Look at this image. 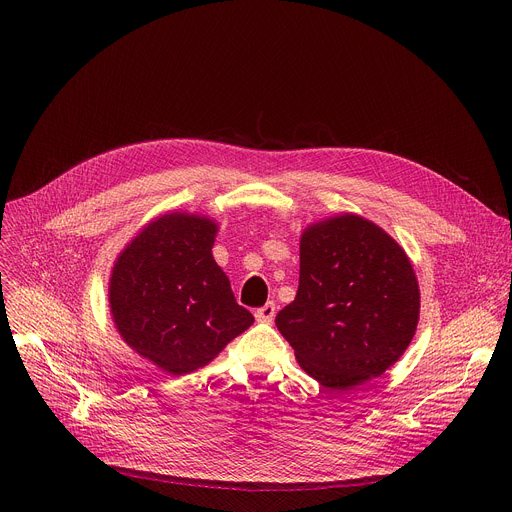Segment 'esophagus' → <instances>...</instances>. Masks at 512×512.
I'll list each match as a JSON object with an SVG mask.
<instances>
[{
    "instance_id": "esophagus-1",
    "label": "esophagus",
    "mask_w": 512,
    "mask_h": 512,
    "mask_svg": "<svg viewBox=\"0 0 512 512\" xmlns=\"http://www.w3.org/2000/svg\"><path fill=\"white\" fill-rule=\"evenodd\" d=\"M275 316V304L273 302H267L265 306H261L257 312H255V318L259 322H271Z\"/></svg>"
}]
</instances>
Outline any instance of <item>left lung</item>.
Returning a JSON list of instances; mask_svg holds the SVG:
<instances>
[{"label": "left lung", "mask_w": 512, "mask_h": 512, "mask_svg": "<svg viewBox=\"0 0 512 512\" xmlns=\"http://www.w3.org/2000/svg\"><path fill=\"white\" fill-rule=\"evenodd\" d=\"M417 318L405 251L377 225L342 214L302 235L298 294L275 324L310 377L350 391L397 362Z\"/></svg>", "instance_id": "1"}]
</instances>
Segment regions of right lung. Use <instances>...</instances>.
I'll return each instance as SVG.
<instances>
[{"label":"right lung","instance_id":"right-lung-1","mask_svg":"<svg viewBox=\"0 0 512 512\" xmlns=\"http://www.w3.org/2000/svg\"><path fill=\"white\" fill-rule=\"evenodd\" d=\"M214 235L216 225L204 216L166 214L113 267L109 304L119 334L176 377L204 367L253 324L212 259Z\"/></svg>","mask_w":512,"mask_h":512}]
</instances>
